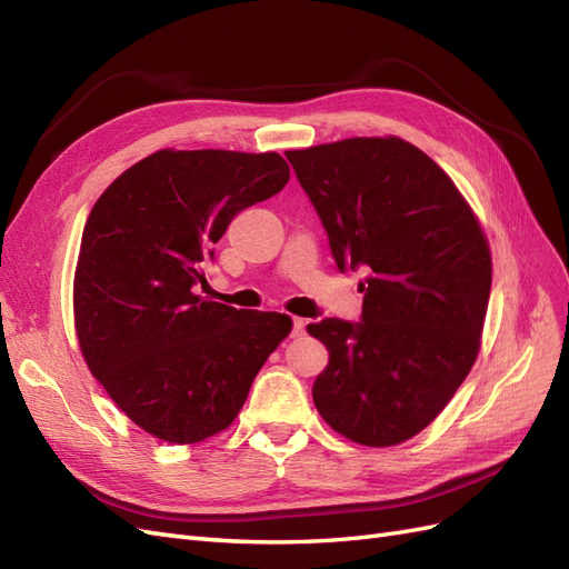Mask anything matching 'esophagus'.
Listing matches in <instances>:
<instances>
[{
  "label": "esophagus",
  "instance_id": "obj_1",
  "mask_svg": "<svg viewBox=\"0 0 569 569\" xmlns=\"http://www.w3.org/2000/svg\"><path fill=\"white\" fill-rule=\"evenodd\" d=\"M306 332V320L303 318H291V337H301Z\"/></svg>",
  "mask_w": 569,
  "mask_h": 569
}]
</instances>
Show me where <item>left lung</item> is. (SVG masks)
Returning <instances> with one entry per match:
<instances>
[{"label":"left lung","instance_id":"left-lung-1","mask_svg":"<svg viewBox=\"0 0 569 569\" xmlns=\"http://www.w3.org/2000/svg\"><path fill=\"white\" fill-rule=\"evenodd\" d=\"M337 268H368L358 322L308 335L330 351L313 401L335 432L393 446L432 422L468 377L491 295V253L453 180L399 137L287 151Z\"/></svg>","mask_w":569,"mask_h":569}]
</instances>
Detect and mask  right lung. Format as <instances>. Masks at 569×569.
<instances>
[{
    "mask_svg": "<svg viewBox=\"0 0 569 569\" xmlns=\"http://www.w3.org/2000/svg\"><path fill=\"white\" fill-rule=\"evenodd\" d=\"M287 180L274 151L161 149L97 199L73 284L80 351L116 406L157 439L197 443L230 427L289 335L284 313L197 297L232 218Z\"/></svg>",
    "mask_w": 569,
    "mask_h": 569,
    "instance_id": "add662e5",
    "label": "right lung"
}]
</instances>
